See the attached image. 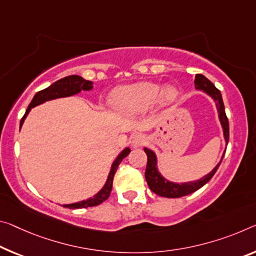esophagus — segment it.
<instances>
[{
	"mask_svg": "<svg viewBox=\"0 0 256 256\" xmlns=\"http://www.w3.org/2000/svg\"><path fill=\"white\" fill-rule=\"evenodd\" d=\"M131 144L134 148L141 147V146H144L146 144V136L142 134H136L132 138Z\"/></svg>",
	"mask_w": 256,
	"mask_h": 256,
	"instance_id": "esophagus-1",
	"label": "esophagus"
}]
</instances>
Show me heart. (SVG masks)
I'll list each match as a JSON object with an SVG mask.
<instances>
[{
	"instance_id": "b5f03b06",
	"label": "heart",
	"mask_w": 256,
	"mask_h": 256,
	"mask_svg": "<svg viewBox=\"0 0 256 256\" xmlns=\"http://www.w3.org/2000/svg\"><path fill=\"white\" fill-rule=\"evenodd\" d=\"M160 86L155 83L141 82L116 88L112 93V104L120 112L128 114L141 112L148 109L157 100ZM178 90L174 86H166L160 93V99L170 104L176 99Z\"/></svg>"
}]
</instances>
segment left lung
<instances>
[{"mask_svg":"<svg viewBox=\"0 0 256 256\" xmlns=\"http://www.w3.org/2000/svg\"><path fill=\"white\" fill-rule=\"evenodd\" d=\"M194 85H196V88L206 92L208 94L212 96L214 101H216L218 112V117H220V122H221V125L223 128V134H224L226 142V144H228L229 122H228V117H226V115L224 104H223V100H222V96H221L220 90H218V88H216V85H214L210 80L206 78V77L202 74H197L196 76H194ZM144 152L147 154V157H148L144 176H146V180H147L149 188L152 192L158 194V196L166 197V198L184 197V196H186V194L194 192L198 189H200L202 186L208 184V182L212 179L223 160V157H222L221 162L216 166V168H214L213 171L208 173V176H202L200 180H197L194 182H186V184H173V182L165 180L164 178L160 176L156 168L157 160H156V155L154 154V152H152V150L148 148H144Z\"/></svg>","mask_w":256,"mask_h":256,"instance_id":"obj_1","label":"left lung"}]
</instances>
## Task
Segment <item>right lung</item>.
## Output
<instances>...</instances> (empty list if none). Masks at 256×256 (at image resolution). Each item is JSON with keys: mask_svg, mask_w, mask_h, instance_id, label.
Segmentation results:
<instances>
[{"mask_svg": "<svg viewBox=\"0 0 256 256\" xmlns=\"http://www.w3.org/2000/svg\"><path fill=\"white\" fill-rule=\"evenodd\" d=\"M93 88V83L91 80H86L82 78L80 76L77 75H72V76H67L64 78H62L59 80H56V83H54L50 86L44 88V90L38 91L36 94L34 96L33 100L28 106L27 110L25 112V115L22 116V120H20V128L24 123V120L28 115V112L33 107L38 106V104L46 102L48 100H52V99H56V98H62V96H70L72 94H76V93L80 92L82 90L84 91H88ZM130 152V148H125L123 152H122L118 157L116 158V160L112 163L110 173L108 176V180L106 182V184L100 192L96 194L93 198H88L86 200H82L78 202H75V204H68V205H62L64 208H70V210H75V208H92V206H96L100 205L101 202H104V200H108L109 194L112 192V180L114 176H115V173L118 168V165L122 163L123 158L126 157Z\"/></svg>", "mask_w": 256, "mask_h": 256, "instance_id": "right-lung-1", "label": "right lung"}]
</instances>
